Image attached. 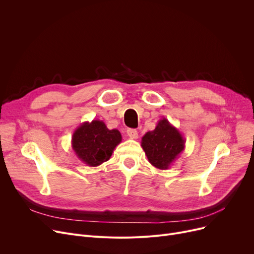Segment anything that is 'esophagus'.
Listing matches in <instances>:
<instances>
[{"instance_id": "obj_1", "label": "esophagus", "mask_w": 254, "mask_h": 254, "mask_svg": "<svg viewBox=\"0 0 254 254\" xmlns=\"http://www.w3.org/2000/svg\"><path fill=\"white\" fill-rule=\"evenodd\" d=\"M127 136L130 139H138V131H137V129H135V128H127Z\"/></svg>"}]
</instances>
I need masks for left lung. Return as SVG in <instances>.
Returning a JSON list of instances; mask_svg holds the SVG:
<instances>
[{
	"label": "left lung",
	"instance_id": "8db88e82",
	"mask_svg": "<svg viewBox=\"0 0 254 254\" xmlns=\"http://www.w3.org/2000/svg\"><path fill=\"white\" fill-rule=\"evenodd\" d=\"M141 146L153 167L168 170L184 150L185 139L167 118H163L153 130L142 137Z\"/></svg>",
	"mask_w": 254,
	"mask_h": 254
}]
</instances>
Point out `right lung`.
Segmentation results:
<instances>
[{
  "label": "right lung",
  "instance_id": "1",
  "mask_svg": "<svg viewBox=\"0 0 254 254\" xmlns=\"http://www.w3.org/2000/svg\"><path fill=\"white\" fill-rule=\"evenodd\" d=\"M122 139L118 129H109L102 120H92L91 123H83L75 129L72 148L85 165L98 167L109 161Z\"/></svg>",
  "mask_w": 254,
  "mask_h": 254
}]
</instances>
